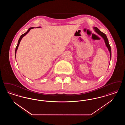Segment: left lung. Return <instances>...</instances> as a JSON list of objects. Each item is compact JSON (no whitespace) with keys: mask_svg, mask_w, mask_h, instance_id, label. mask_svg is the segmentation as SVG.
<instances>
[{"mask_svg":"<svg viewBox=\"0 0 125 125\" xmlns=\"http://www.w3.org/2000/svg\"><path fill=\"white\" fill-rule=\"evenodd\" d=\"M94 29L95 30V32H96L98 34H99L100 36H101L104 38V42H105V44H106L107 47L108 48V50H109V52H110V60H111V57H112L111 48V46H110V44H109V42H108V38H107L106 35L104 33H103L102 32H101V31L99 30L97 28H96V27H94Z\"/></svg>","mask_w":125,"mask_h":125,"instance_id":"left-lung-1","label":"left lung"}]
</instances>
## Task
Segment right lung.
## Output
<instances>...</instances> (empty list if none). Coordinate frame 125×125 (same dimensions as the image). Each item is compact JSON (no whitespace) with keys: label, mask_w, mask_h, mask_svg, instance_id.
Returning a JSON list of instances; mask_svg holds the SVG:
<instances>
[{"label":"right lung","mask_w":125,"mask_h":125,"mask_svg":"<svg viewBox=\"0 0 125 125\" xmlns=\"http://www.w3.org/2000/svg\"><path fill=\"white\" fill-rule=\"evenodd\" d=\"M38 28H40V27H38ZM34 28H30V29L28 30L26 32V33H25L24 34H22L21 36H20V38H19V41H18V44H17V46H16V49H15V57H16V52H17V49H18V46H19V44H20V42H21V39L22 38V37L24 36H25L29 31H30V30H31V29H34Z\"/></svg>","instance_id":"add662e5"}]
</instances>
